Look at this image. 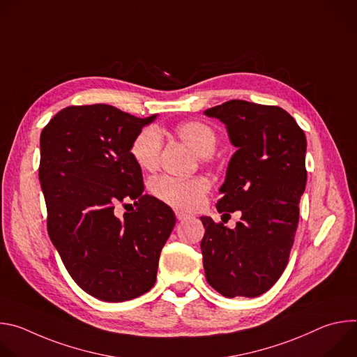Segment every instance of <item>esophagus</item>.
Here are the masks:
<instances>
[{
  "label": "esophagus",
  "instance_id": "1",
  "mask_svg": "<svg viewBox=\"0 0 357 357\" xmlns=\"http://www.w3.org/2000/svg\"><path fill=\"white\" fill-rule=\"evenodd\" d=\"M175 215H176L178 220H183V219L188 218V215L185 212H181V211H175Z\"/></svg>",
  "mask_w": 357,
  "mask_h": 357
}]
</instances>
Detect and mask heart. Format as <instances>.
Instances as JSON below:
<instances>
[{"label": "heart", "mask_w": 357, "mask_h": 357, "mask_svg": "<svg viewBox=\"0 0 357 357\" xmlns=\"http://www.w3.org/2000/svg\"><path fill=\"white\" fill-rule=\"evenodd\" d=\"M176 135L200 157L211 155L218 144L216 131L206 123L196 120L179 124ZM161 146V132L155 127H146L134 137L130 154L141 169L154 171L158 167ZM209 188V181L203 176L189 179L161 176L152 182L151 192L165 205L181 211H192L200 205Z\"/></svg>", "instance_id": "1"}]
</instances>
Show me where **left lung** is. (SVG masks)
<instances>
[{
  "label": "left lung",
  "mask_w": 357,
  "mask_h": 357,
  "mask_svg": "<svg viewBox=\"0 0 357 357\" xmlns=\"http://www.w3.org/2000/svg\"><path fill=\"white\" fill-rule=\"evenodd\" d=\"M203 114L218 119L236 146L219 189V213L238 211L234 229L202 216L200 248L212 288L226 298H254L284 273L307 185V138L282 109L230 100Z\"/></svg>",
  "instance_id": "left-lung-1"
}]
</instances>
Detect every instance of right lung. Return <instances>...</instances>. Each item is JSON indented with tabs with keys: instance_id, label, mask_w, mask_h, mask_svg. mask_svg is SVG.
Masks as SVG:
<instances>
[{
	"instance_id": "right-lung-1",
	"label": "right lung",
	"mask_w": 357,
	"mask_h": 357,
	"mask_svg": "<svg viewBox=\"0 0 357 357\" xmlns=\"http://www.w3.org/2000/svg\"><path fill=\"white\" fill-rule=\"evenodd\" d=\"M155 119L109 105L75 106L40 134L49 237L75 282L100 301H130L154 287L176 223L168 205L142 195V172L130 154L134 137ZM124 198L135 209L119 218L114 208Z\"/></svg>"
}]
</instances>
